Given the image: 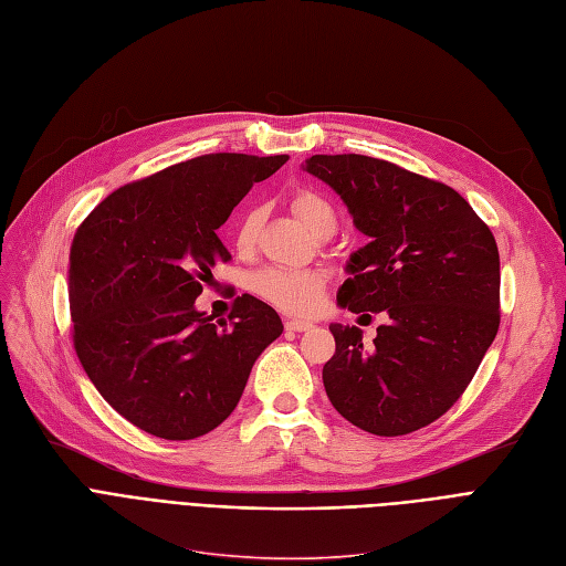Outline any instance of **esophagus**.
Segmentation results:
<instances>
[{
    "label": "esophagus",
    "mask_w": 566,
    "mask_h": 566,
    "mask_svg": "<svg viewBox=\"0 0 566 566\" xmlns=\"http://www.w3.org/2000/svg\"><path fill=\"white\" fill-rule=\"evenodd\" d=\"M284 326H286V331H294V333H303V331L312 328V324L305 319H286Z\"/></svg>",
    "instance_id": "1"
}]
</instances>
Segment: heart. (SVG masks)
I'll return each instance as SVG.
<instances>
[{
	"instance_id": "obj_1",
	"label": "heart",
	"mask_w": 566,
	"mask_h": 566,
	"mask_svg": "<svg viewBox=\"0 0 566 566\" xmlns=\"http://www.w3.org/2000/svg\"><path fill=\"white\" fill-rule=\"evenodd\" d=\"M291 209L296 217L312 230V233H326V230H336L338 217L333 205L319 196L317 191H296L291 196ZM263 223V209L251 205L238 219L235 226V247L242 254H249L259 242ZM249 286L254 289L263 301L272 303L275 307L291 312V315H310L322 305L326 280L319 270L307 268H263L256 275H251Z\"/></svg>"
}]
</instances>
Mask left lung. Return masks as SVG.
<instances>
[{
    "label": "left lung",
    "mask_w": 566,
    "mask_h": 566,
    "mask_svg": "<svg viewBox=\"0 0 566 566\" xmlns=\"http://www.w3.org/2000/svg\"><path fill=\"white\" fill-rule=\"evenodd\" d=\"M305 172L328 184L370 238L349 256L338 303L389 317L370 347L357 326H328V399L375 436L422 429L464 394L499 331L492 230L454 188L389 160L312 156Z\"/></svg>",
    "instance_id": "8db88e82"
}]
</instances>
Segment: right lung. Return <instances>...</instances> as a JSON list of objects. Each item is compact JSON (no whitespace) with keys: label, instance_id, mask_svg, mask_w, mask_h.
<instances>
[{"label":"right lung","instance_id":"right-lung-1","mask_svg":"<svg viewBox=\"0 0 566 566\" xmlns=\"http://www.w3.org/2000/svg\"><path fill=\"white\" fill-rule=\"evenodd\" d=\"M289 156L207 154L120 186L78 228L70 251L74 349L125 420L191 441L235 410L282 319L242 294L228 319L196 310L212 268L230 261L217 230Z\"/></svg>","mask_w":566,"mask_h":566}]
</instances>
